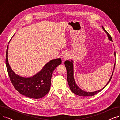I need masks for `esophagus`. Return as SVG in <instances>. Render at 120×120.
<instances>
[{
    "mask_svg": "<svg viewBox=\"0 0 120 120\" xmlns=\"http://www.w3.org/2000/svg\"><path fill=\"white\" fill-rule=\"evenodd\" d=\"M69 57H70V55H69V54L67 52L65 53L63 55L62 58H63V60L64 61L67 60Z\"/></svg>",
    "mask_w": 120,
    "mask_h": 120,
    "instance_id": "34e87169",
    "label": "esophagus"
}]
</instances>
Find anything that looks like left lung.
<instances>
[{
  "instance_id": "obj_1",
  "label": "left lung",
  "mask_w": 120,
  "mask_h": 120,
  "mask_svg": "<svg viewBox=\"0 0 120 120\" xmlns=\"http://www.w3.org/2000/svg\"><path fill=\"white\" fill-rule=\"evenodd\" d=\"M102 28L103 30L105 32L107 36H108V38L109 40L111 41V42L112 41V39L111 37V36L107 32L106 30L104 29V28L102 26ZM114 57L116 56L115 54V52H114ZM73 61L72 60H71V61H68L67 60L65 62V65L66 67V68L67 69V80H68V86H70V90H71L75 94H76L77 95L80 96H93L94 95H95L97 93L101 91L104 88L108 85V84L109 83L111 79V78L112 77L113 71H114V70L115 68V63L114 65V68H113V71L112 72V73L111 74V76L109 79V81H108V83H107L104 87H103L102 89H101L99 90L96 91H93V92H87V91H85L82 89H81L80 88L77 86L76 84V82H75L74 78V68H73Z\"/></svg>"
}]
</instances>
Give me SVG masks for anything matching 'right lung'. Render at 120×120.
Segmentation results:
<instances>
[{
    "label": "right lung",
    "mask_w": 120,
    "mask_h": 120,
    "mask_svg": "<svg viewBox=\"0 0 120 120\" xmlns=\"http://www.w3.org/2000/svg\"><path fill=\"white\" fill-rule=\"evenodd\" d=\"M8 48L9 45L6 50V65L11 81L15 89L22 95L31 98L40 99L45 96L50 90L53 72L61 64V58L50 60L41 70L32 76L24 77L15 73L10 67L8 57Z\"/></svg>",
    "instance_id": "right-lung-1"
}]
</instances>
